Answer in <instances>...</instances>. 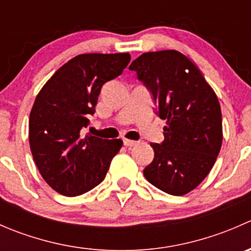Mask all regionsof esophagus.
Instances as JSON below:
<instances>
[{
    "label": "esophagus",
    "instance_id": "34e87169",
    "mask_svg": "<svg viewBox=\"0 0 251 251\" xmlns=\"http://www.w3.org/2000/svg\"><path fill=\"white\" fill-rule=\"evenodd\" d=\"M138 142L137 141H132V140H124V146H126V147H133V146H136V144H137Z\"/></svg>",
    "mask_w": 251,
    "mask_h": 251
}]
</instances>
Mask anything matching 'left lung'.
<instances>
[{
  "mask_svg": "<svg viewBox=\"0 0 251 251\" xmlns=\"http://www.w3.org/2000/svg\"><path fill=\"white\" fill-rule=\"evenodd\" d=\"M128 68L153 96L156 115L166 120L164 141L151 144L154 159L144 177L165 193L184 196L207 176L221 149L216 93L201 70L175 50L143 53Z\"/></svg>",
  "mask_w": 251,
  "mask_h": 251,
  "instance_id": "1",
  "label": "left lung"
}]
</instances>
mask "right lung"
<instances>
[{
    "label": "right lung",
    "mask_w": 251,
    "mask_h": 251,
    "mask_svg": "<svg viewBox=\"0 0 251 251\" xmlns=\"http://www.w3.org/2000/svg\"><path fill=\"white\" fill-rule=\"evenodd\" d=\"M128 53L80 54L60 67L36 96L29 119L32 158L55 192L76 197L104 179L121 140L83 136L100 88L123 73Z\"/></svg>",
    "instance_id": "obj_1"
}]
</instances>
